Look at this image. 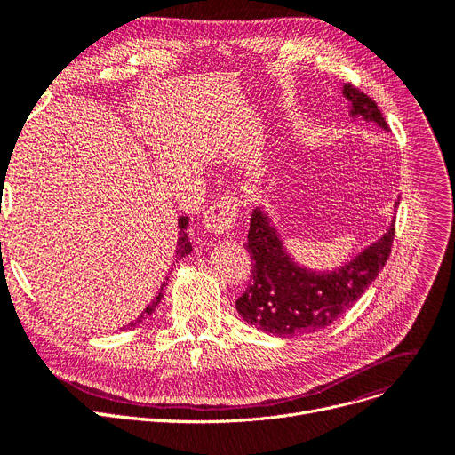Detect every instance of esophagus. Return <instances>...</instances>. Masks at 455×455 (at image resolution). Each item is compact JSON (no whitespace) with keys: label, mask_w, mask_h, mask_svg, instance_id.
<instances>
[{"label":"esophagus","mask_w":455,"mask_h":455,"mask_svg":"<svg viewBox=\"0 0 455 455\" xmlns=\"http://www.w3.org/2000/svg\"><path fill=\"white\" fill-rule=\"evenodd\" d=\"M237 215V203L234 197H223L221 201L213 203L206 208L203 215V225L212 234H227L234 223Z\"/></svg>","instance_id":"1"}]
</instances>
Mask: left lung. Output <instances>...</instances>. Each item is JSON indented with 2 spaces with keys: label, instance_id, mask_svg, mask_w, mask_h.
Here are the masks:
<instances>
[{
  "label": "left lung",
  "instance_id": "left-lung-1",
  "mask_svg": "<svg viewBox=\"0 0 455 455\" xmlns=\"http://www.w3.org/2000/svg\"><path fill=\"white\" fill-rule=\"evenodd\" d=\"M343 95L350 103V116L389 129L386 117L367 93L345 84ZM393 240L395 225L347 266L330 273L307 271L283 251L269 218L256 208L251 215L249 242L245 243L254 261L252 278L245 293L235 300L237 314L258 330L278 338L323 330L338 321L367 291L386 267Z\"/></svg>",
  "mask_w": 455,
  "mask_h": 455
}]
</instances>
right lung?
I'll use <instances>...</instances> for the list:
<instances>
[{"mask_svg":"<svg viewBox=\"0 0 455 455\" xmlns=\"http://www.w3.org/2000/svg\"><path fill=\"white\" fill-rule=\"evenodd\" d=\"M186 227H188V218H186V215H182V218H179V243H177V251H175V254L179 256V259L182 258V256H186V254H189L191 252V245H189V242H188V234H186ZM165 285H167V282H164L162 283V288H160V291H158V295L153 299V302L146 307V309H143V314L134 321V323H131L129 326L132 328V326H136V324H140L143 319H148L153 312H155V309H156V306H158V302L162 300V297H164V288H165Z\"/></svg>","mask_w":455,"mask_h":455,"instance_id":"1","label":"right lung"}]
</instances>
